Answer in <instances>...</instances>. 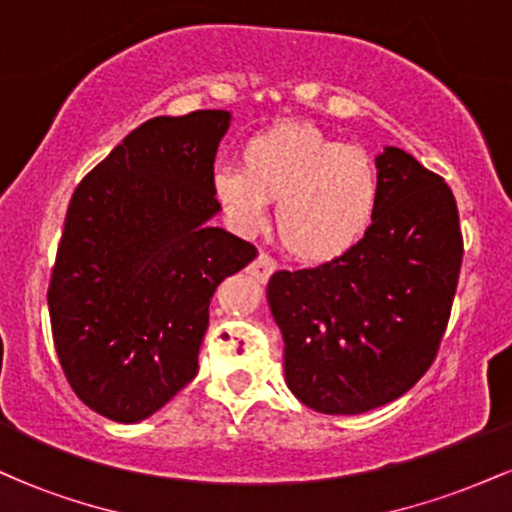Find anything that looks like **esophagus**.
Returning a JSON list of instances; mask_svg holds the SVG:
<instances>
[{
  "label": "esophagus",
  "mask_w": 512,
  "mask_h": 512,
  "mask_svg": "<svg viewBox=\"0 0 512 512\" xmlns=\"http://www.w3.org/2000/svg\"><path fill=\"white\" fill-rule=\"evenodd\" d=\"M276 269H279V264H276L272 257L264 255V252H262V255H257L255 260H252V264L248 267V272L255 276L257 281H267L269 276L276 272Z\"/></svg>",
  "instance_id": "obj_1"
}]
</instances>
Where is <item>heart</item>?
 <instances>
[{
    "label": "heart",
    "mask_w": 512,
    "mask_h": 512,
    "mask_svg": "<svg viewBox=\"0 0 512 512\" xmlns=\"http://www.w3.org/2000/svg\"><path fill=\"white\" fill-rule=\"evenodd\" d=\"M211 192L243 236L276 207L279 240L296 260L325 264L356 248L378 211V170L358 146L339 144L317 127L284 122L250 137L240 168H219Z\"/></svg>",
    "instance_id": "heart-1"
}]
</instances>
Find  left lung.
<instances>
[{
	"label": "left lung",
	"instance_id": "obj_1",
	"mask_svg": "<svg viewBox=\"0 0 512 512\" xmlns=\"http://www.w3.org/2000/svg\"><path fill=\"white\" fill-rule=\"evenodd\" d=\"M378 211L356 248L267 286L286 385L320 414L402 397L438 354L462 267L455 197L407 151L375 158Z\"/></svg>",
	"mask_w": 512,
	"mask_h": 512
}]
</instances>
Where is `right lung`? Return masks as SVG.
I'll use <instances>...</instances> for the list:
<instances>
[{
	"instance_id": "add662e5",
	"label": "right lung",
	"mask_w": 512,
	"mask_h": 512,
	"mask_svg": "<svg viewBox=\"0 0 512 512\" xmlns=\"http://www.w3.org/2000/svg\"><path fill=\"white\" fill-rule=\"evenodd\" d=\"M226 110L154 117L98 163L69 202L48 308L76 397L137 424L197 375L209 303L255 245L209 226Z\"/></svg>"
}]
</instances>
